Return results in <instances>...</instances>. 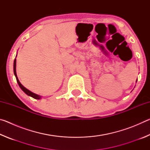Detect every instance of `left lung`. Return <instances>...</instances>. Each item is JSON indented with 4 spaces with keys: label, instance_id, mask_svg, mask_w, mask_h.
<instances>
[{
    "label": "left lung",
    "instance_id": "1",
    "mask_svg": "<svg viewBox=\"0 0 150 150\" xmlns=\"http://www.w3.org/2000/svg\"><path fill=\"white\" fill-rule=\"evenodd\" d=\"M136 82H137V81H136Z\"/></svg>",
    "mask_w": 150,
    "mask_h": 150
}]
</instances>
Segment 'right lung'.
<instances>
[{
  "label": "right lung",
  "mask_w": 150,
  "mask_h": 150,
  "mask_svg": "<svg viewBox=\"0 0 150 150\" xmlns=\"http://www.w3.org/2000/svg\"><path fill=\"white\" fill-rule=\"evenodd\" d=\"M16 58L14 59V74L15 75V77H16V81H17V83L18 84L19 87H20V88L24 91V92L27 95H28L30 96H32V98H35V99H41L42 98V96H40L38 95H37V94H35L34 93H32V91H29L28 89H27V88L26 87H24L23 85H22L21 83H20V81L18 80V78L17 77V75H16Z\"/></svg>",
  "instance_id": "add662e5"
}]
</instances>
